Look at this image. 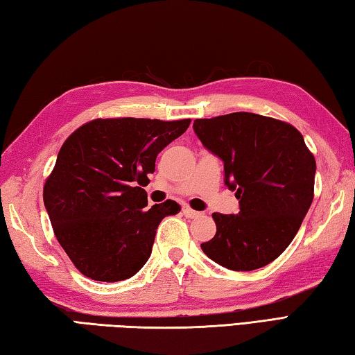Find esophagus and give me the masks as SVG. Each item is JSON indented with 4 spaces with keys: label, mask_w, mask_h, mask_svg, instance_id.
<instances>
[{
    "label": "esophagus",
    "mask_w": 355,
    "mask_h": 355,
    "mask_svg": "<svg viewBox=\"0 0 355 355\" xmlns=\"http://www.w3.org/2000/svg\"><path fill=\"white\" fill-rule=\"evenodd\" d=\"M182 213H184V216H185V218H189V219H195V218H199V216H200V213H199V211L190 209V207H184V209H182Z\"/></svg>",
    "instance_id": "34e87169"
}]
</instances>
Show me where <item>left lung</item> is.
Returning <instances> with one entry per match:
<instances>
[{
  "label": "left lung",
  "mask_w": 355,
  "mask_h": 355,
  "mask_svg": "<svg viewBox=\"0 0 355 355\" xmlns=\"http://www.w3.org/2000/svg\"><path fill=\"white\" fill-rule=\"evenodd\" d=\"M193 130L224 162V184L239 200L236 215L213 213L216 235L200 249L230 270L267 266L295 238L313 199L317 166L302 132L253 112L196 119Z\"/></svg>",
  "instance_id": "8db88e82"
}]
</instances>
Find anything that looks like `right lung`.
Listing matches in <instances>:
<instances>
[{"mask_svg":"<svg viewBox=\"0 0 355 355\" xmlns=\"http://www.w3.org/2000/svg\"><path fill=\"white\" fill-rule=\"evenodd\" d=\"M190 122L97 119L66 139L43 200L60 245L85 277L122 282L148 261L160 220L180 205L168 199L148 209L142 187Z\"/></svg>","mask_w":355,"mask_h":355,"instance_id":"add662e5","label":"right lung"}]
</instances>
